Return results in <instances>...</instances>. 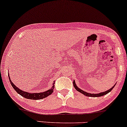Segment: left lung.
<instances>
[{"label": "left lung", "mask_w": 127, "mask_h": 127, "mask_svg": "<svg viewBox=\"0 0 127 127\" xmlns=\"http://www.w3.org/2000/svg\"><path fill=\"white\" fill-rule=\"evenodd\" d=\"M73 84L74 87H75V88L77 90V91H79V92H80V93H82V94H84V95L87 96V97H101V96L106 95V94H107V93H109V92L111 91L112 90V89L114 88L115 86V85H114V86H113V87H112L111 88L109 89V90H107V91H106L102 92V93H98V94H91V93H87V92H85V91H83V90H81V89H80L79 88H78V87L76 86V85L75 80H74L73 82Z\"/></svg>", "instance_id": "1"}]
</instances>
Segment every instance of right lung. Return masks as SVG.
Masks as SVG:
<instances>
[{
	"label": "right lung",
	"mask_w": 127,
	"mask_h": 127,
	"mask_svg": "<svg viewBox=\"0 0 127 127\" xmlns=\"http://www.w3.org/2000/svg\"><path fill=\"white\" fill-rule=\"evenodd\" d=\"M10 83H11L12 87L14 88V90L17 91V93L18 94L21 95L22 97H24V98H27V99H31V100H40V99L44 98L45 97H48V96L51 95L52 94V92H53V90L54 88V84L55 82H54L53 86L52 87V88L50 90H47V91L45 92H42V93H30L28 92H25L23 90H21L20 89H19L18 87H17L16 86L13 84L11 81V79L9 78V75H8Z\"/></svg>",
	"instance_id": "1"
}]
</instances>
